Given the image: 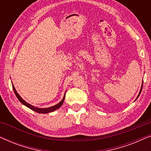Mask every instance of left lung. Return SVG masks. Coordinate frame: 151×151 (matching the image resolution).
<instances>
[{
    "label": "left lung",
    "mask_w": 151,
    "mask_h": 151,
    "mask_svg": "<svg viewBox=\"0 0 151 151\" xmlns=\"http://www.w3.org/2000/svg\"><path fill=\"white\" fill-rule=\"evenodd\" d=\"M142 84H143V83H142ZM142 86H143V85H142ZM142 88H141V90H140V92H139V95H138V97H139V95H140V93H141V91H142ZM138 97H137V98H138Z\"/></svg>",
    "instance_id": "obj_1"
}]
</instances>
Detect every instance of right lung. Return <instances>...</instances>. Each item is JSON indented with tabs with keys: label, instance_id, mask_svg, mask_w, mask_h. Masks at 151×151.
I'll list each match as a JSON object with an SVG mask.
<instances>
[{
	"label": "right lung",
	"instance_id": "obj_1",
	"mask_svg": "<svg viewBox=\"0 0 151 151\" xmlns=\"http://www.w3.org/2000/svg\"><path fill=\"white\" fill-rule=\"evenodd\" d=\"M12 87H13L14 91V93H15V94H16V97H17V98L18 99V100H19L20 102H21L22 104L25 105V106H27L28 108H29L30 109H32V110L36 111V112L38 113H48L52 112V111L56 110V109H59L60 107L62 105H63V102H64V100H65V96H64V98H63V100H62L61 102H59L58 104L55 105V106L49 107V108H46V109H39V108H37V107H35L34 106H32V105H31L29 104H28L27 102H26L25 101L23 100V99H22L21 97L19 96V94H18V93L16 92V88L14 86V85H12Z\"/></svg>",
	"mask_w": 151,
	"mask_h": 151
}]
</instances>
